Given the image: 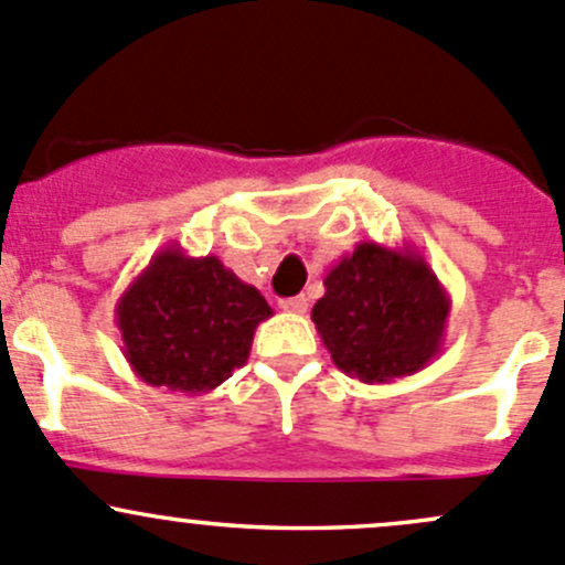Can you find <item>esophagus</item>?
<instances>
[{
  "label": "esophagus",
  "mask_w": 565,
  "mask_h": 565,
  "mask_svg": "<svg viewBox=\"0 0 565 565\" xmlns=\"http://www.w3.org/2000/svg\"><path fill=\"white\" fill-rule=\"evenodd\" d=\"M278 306H281V311H289V315H306L309 300H306L303 295H295V298H284Z\"/></svg>",
  "instance_id": "esophagus-1"
}]
</instances>
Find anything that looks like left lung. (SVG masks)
<instances>
[{
  "mask_svg": "<svg viewBox=\"0 0 565 565\" xmlns=\"http://www.w3.org/2000/svg\"><path fill=\"white\" fill-rule=\"evenodd\" d=\"M322 284L311 319L330 361L347 377L396 383L443 352L451 295L418 248L361 241Z\"/></svg>",
  "mask_w": 565,
  "mask_h": 565,
  "instance_id": "8db88e82",
  "label": "left lung"
}]
</instances>
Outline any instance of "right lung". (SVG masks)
Here are the masks:
<instances>
[{
  "mask_svg": "<svg viewBox=\"0 0 565 565\" xmlns=\"http://www.w3.org/2000/svg\"><path fill=\"white\" fill-rule=\"evenodd\" d=\"M114 315L141 383L199 396L248 361L256 324L273 309L218 256H188L172 243L128 284Z\"/></svg>",
  "mask_w": 565,
  "mask_h": 565,
  "instance_id": "obj_1",
  "label": "right lung"
}]
</instances>
